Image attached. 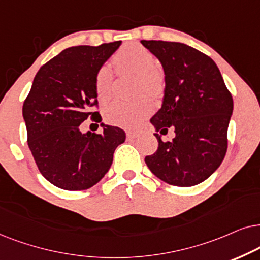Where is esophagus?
I'll use <instances>...</instances> for the list:
<instances>
[{"mask_svg":"<svg viewBox=\"0 0 260 260\" xmlns=\"http://www.w3.org/2000/svg\"><path fill=\"white\" fill-rule=\"evenodd\" d=\"M139 136L140 132H138V131H127V137L129 138V139H137Z\"/></svg>","mask_w":260,"mask_h":260,"instance_id":"1","label":"esophagus"}]
</instances>
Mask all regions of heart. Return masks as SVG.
Here are the masks:
<instances>
[{
	"mask_svg": "<svg viewBox=\"0 0 260 260\" xmlns=\"http://www.w3.org/2000/svg\"><path fill=\"white\" fill-rule=\"evenodd\" d=\"M113 63L122 74L139 75L138 92L140 95H160L164 89L162 78L158 71L157 61L153 53L143 45L132 43L121 47L114 55ZM113 70L108 65H103L96 74L95 89L100 101L106 102L113 94ZM153 109L150 99L144 98L134 102L115 101L106 108L105 117L109 123L115 126L132 128L140 123L145 116Z\"/></svg>",
	"mask_w": 260,
	"mask_h": 260,
	"instance_id": "heart-1",
	"label": "heart"
}]
</instances>
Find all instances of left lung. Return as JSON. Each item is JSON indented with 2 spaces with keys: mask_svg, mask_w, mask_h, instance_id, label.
<instances>
[{
  "mask_svg": "<svg viewBox=\"0 0 260 260\" xmlns=\"http://www.w3.org/2000/svg\"><path fill=\"white\" fill-rule=\"evenodd\" d=\"M160 61L165 76L160 109L150 120L160 133L175 128L171 141L145 158L152 174L176 186H193L210 177L227 151L233 99L212 58L189 45L141 40Z\"/></svg>",
  "mask_w": 260,
  "mask_h": 260,
  "instance_id": "left-lung-1",
  "label": "left lung"
}]
</instances>
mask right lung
Masks as SVG:
<instances>
[{
  "instance_id": "1",
  "label": "right lung",
  "mask_w": 260,
  "mask_h": 260,
  "mask_svg": "<svg viewBox=\"0 0 260 260\" xmlns=\"http://www.w3.org/2000/svg\"><path fill=\"white\" fill-rule=\"evenodd\" d=\"M121 41L74 46L43 65L22 107L28 147L41 175L64 190H84L101 181L126 133L101 123L103 133H82L79 124L99 113L95 78ZM101 117V116H100ZM102 120V119H101Z\"/></svg>"
}]
</instances>
